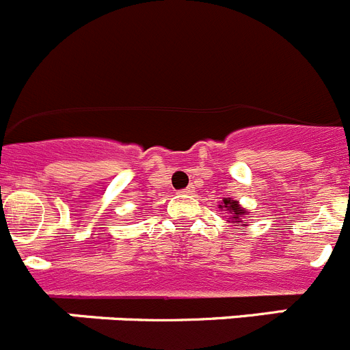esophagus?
<instances>
[{
  "instance_id": "obj_1",
  "label": "esophagus",
  "mask_w": 350,
  "mask_h": 350,
  "mask_svg": "<svg viewBox=\"0 0 350 350\" xmlns=\"http://www.w3.org/2000/svg\"><path fill=\"white\" fill-rule=\"evenodd\" d=\"M180 193L182 194H193L194 193V187H193V185H189V187H185V189H182Z\"/></svg>"
}]
</instances>
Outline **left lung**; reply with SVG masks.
Returning a JSON list of instances; mask_svg holds the SVG:
<instances>
[{
    "mask_svg": "<svg viewBox=\"0 0 350 350\" xmlns=\"http://www.w3.org/2000/svg\"><path fill=\"white\" fill-rule=\"evenodd\" d=\"M219 208H224L226 212L230 213V222L233 226H247L243 224V219L249 215V212H245V210L240 206V203L234 202L233 198H224V200H222V205H219Z\"/></svg>",
    "mask_w": 350,
    "mask_h": 350,
    "instance_id": "obj_1",
    "label": "left lung"
}]
</instances>
